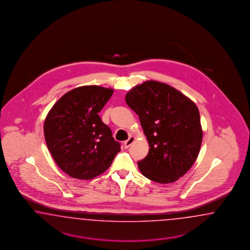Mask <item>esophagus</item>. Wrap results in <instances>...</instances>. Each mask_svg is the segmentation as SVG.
Instances as JSON below:
<instances>
[{"instance_id": "34e87169", "label": "esophagus", "mask_w": 250, "mask_h": 250, "mask_svg": "<svg viewBox=\"0 0 250 250\" xmlns=\"http://www.w3.org/2000/svg\"><path fill=\"white\" fill-rule=\"evenodd\" d=\"M135 140H136V137H135V136H130L127 140H125V141L124 142L125 147V148H128L129 146L135 142Z\"/></svg>"}]
</instances>
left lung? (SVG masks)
<instances>
[{"label":"left lung","instance_id":"1","mask_svg":"<svg viewBox=\"0 0 250 250\" xmlns=\"http://www.w3.org/2000/svg\"><path fill=\"white\" fill-rule=\"evenodd\" d=\"M148 141L147 156L137 162L146 178L161 184L178 181L199 155L203 129L196 104L168 84L146 81L126 93Z\"/></svg>","mask_w":250,"mask_h":250}]
</instances>
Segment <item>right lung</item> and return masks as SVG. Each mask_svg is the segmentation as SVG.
I'll list each match as a JSON object with an SVG mask.
<instances>
[{
    "label": "right lung",
    "instance_id": "1",
    "mask_svg": "<svg viewBox=\"0 0 250 250\" xmlns=\"http://www.w3.org/2000/svg\"><path fill=\"white\" fill-rule=\"evenodd\" d=\"M113 92L97 85L78 87L65 93L46 115L45 143L68 176L91 180L103 174L121 150L98 114Z\"/></svg>",
    "mask_w": 250,
    "mask_h": 250
}]
</instances>
